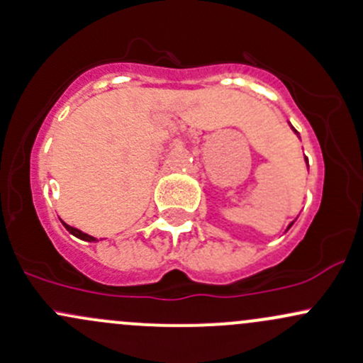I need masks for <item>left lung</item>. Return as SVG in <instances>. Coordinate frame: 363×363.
Returning a JSON list of instances; mask_svg holds the SVG:
<instances>
[{"label":"left lung","mask_w":363,"mask_h":363,"mask_svg":"<svg viewBox=\"0 0 363 363\" xmlns=\"http://www.w3.org/2000/svg\"><path fill=\"white\" fill-rule=\"evenodd\" d=\"M292 130H294V128H292ZM294 131H296V130H294ZM291 227H292V223H291V225H289V227H287V230H289V228H291Z\"/></svg>","instance_id":"obj_1"}]
</instances>
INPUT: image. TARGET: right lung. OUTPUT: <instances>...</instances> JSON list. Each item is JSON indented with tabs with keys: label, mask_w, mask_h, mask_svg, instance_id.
Returning <instances> with one entry per match:
<instances>
[{
	"label": "right lung",
	"mask_w": 363,
	"mask_h": 363,
	"mask_svg": "<svg viewBox=\"0 0 363 363\" xmlns=\"http://www.w3.org/2000/svg\"><path fill=\"white\" fill-rule=\"evenodd\" d=\"M62 225H64V227H65V228H67V232H69V233H72V235H74V237H77V239H81V240H86V242H96V239H95V237L88 235V233L81 232V230H77V228H74V227H71V225L64 223V221H62Z\"/></svg>",
	"instance_id": "add662e5"
}]
</instances>
